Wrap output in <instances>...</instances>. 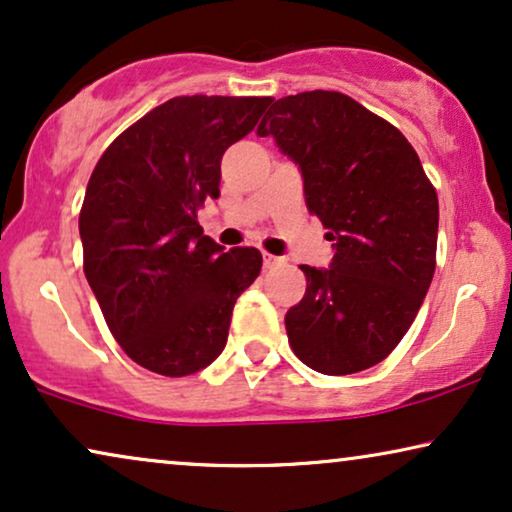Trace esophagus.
<instances>
[{"label": "esophagus", "mask_w": 512, "mask_h": 512, "mask_svg": "<svg viewBox=\"0 0 512 512\" xmlns=\"http://www.w3.org/2000/svg\"><path fill=\"white\" fill-rule=\"evenodd\" d=\"M282 263H284L282 256H272V254H268V251H263V268L265 270L277 268V265H282Z\"/></svg>", "instance_id": "1"}]
</instances>
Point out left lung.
<instances>
[{"mask_svg":"<svg viewBox=\"0 0 512 512\" xmlns=\"http://www.w3.org/2000/svg\"><path fill=\"white\" fill-rule=\"evenodd\" d=\"M256 135L275 137L303 174L307 209L333 242L328 268L300 265L305 298L286 312L305 366L352 375L387 359L436 270L438 195L408 139L335 90L272 104Z\"/></svg>","mask_w":512,"mask_h":512,"instance_id":"8db88e82","label":"left lung"}]
</instances>
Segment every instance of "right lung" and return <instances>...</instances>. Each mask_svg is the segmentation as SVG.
Segmentation results:
<instances>
[{"label": "right lung", "mask_w": 512, "mask_h": 512, "mask_svg": "<svg viewBox=\"0 0 512 512\" xmlns=\"http://www.w3.org/2000/svg\"><path fill=\"white\" fill-rule=\"evenodd\" d=\"M272 97H172L118 135L90 174L79 216L83 272L109 331L165 377L207 368L228 340L235 300L263 265L254 247L202 233L221 158Z\"/></svg>", "instance_id": "obj_1"}]
</instances>
